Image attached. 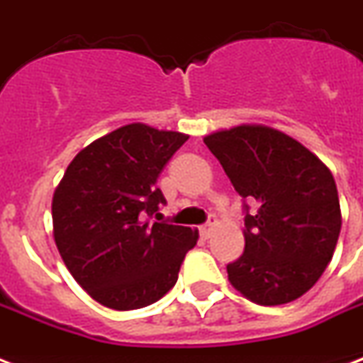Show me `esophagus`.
Returning a JSON list of instances; mask_svg holds the SVG:
<instances>
[{
  "instance_id": "34e87169",
  "label": "esophagus",
  "mask_w": 363,
  "mask_h": 363,
  "mask_svg": "<svg viewBox=\"0 0 363 363\" xmlns=\"http://www.w3.org/2000/svg\"><path fill=\"white\" fill-rule=\"evenodd\" d=\"M215 222H216L215 216H211L209 222H207L205 226L199 228V233H201V238H203V239H209L211 238V233H213V228H215Z\"/></svg>"
}]
</instances>
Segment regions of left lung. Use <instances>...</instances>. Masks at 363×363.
Listing matches in <instances>:
<instances>
[{"label":"left lung","mask_w":363,"mask_h":363,"mask_svg":"<svg viewBox=\"0 0 363 363\" xmlns=\"http://www.w3.org/2000/svg\"><path fill=\"white\" fill-rule=\"evenodd\" d=\"M245 205V252L228 279L258 305L301 298L332 262L341 232L332 171L286 133L241 124L203 137Z\"/></svg>","instance_id":"8db88e82"}]
</instances>
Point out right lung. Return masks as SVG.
<instances>
[{
	"label": "right lung",
	"mask_w": 363,
	"mask_h": 363,
	"mask_svg": "<svg viewBox=\"0 0 363 363\" xmlns=\"http://www.w3.org/2000/svg\"><path fill=\"white\" fill-rule=\"evenodd\" d=\"M186 139L141 122L122 125L82 148L54 190L60 256L109 309H141L164 298L198 242L196 230L147 220L165 203L160 173Z\"/></svg>",
	"instance_id": "obj_1"
}]
</instances>
